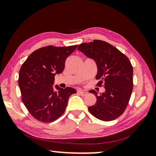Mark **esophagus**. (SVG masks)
<instances>
[{
  "label": "esophagus",
  "mask_w": 156,
  "mask_h": 156,
  "mask_svg": "<svg viewBox=\"0 0 156 156\" xmlns=\"http://www.w3.org/2000/svg\"><path fill=\"white\" fill-rule=\"evenodd\" d=\"M78 93L80 94V95H82V96H85V95H87V91H82V90H79V91H78Z\"/></svg>",
  "instance_id": "34e87169"
}]
</instances>
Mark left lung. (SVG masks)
<instances>
[{"instance_id": "obj_1", "label": "left lung", "mask_w": 156, "mask_h": 156, "mask_svg": "<svg viewBox=\"0 0 156 156\" xmlns=\"http://www.w3.org/2000/svg\"><path fill=\"white\" fill-rule=\"evenodd\" d=\"M78 50L93 59L97 66L98 86L104 84L105 91L90 90L97 102L89 106V112L104 121L114 120L123 114L133 90V67L128 57L108 42L95 40L79 45Z\"/></svg>"}]
</instances>
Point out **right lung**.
<instances>
[{
	"label": "right lung",
	"mask_w": 156,
	"mask_h": 156,
	"mask_svg": "<svg viewBox=\"0 0 156 156\" xmlns=\"http://www.w3.org/2000/svg\"><path fill=\"white\" fill-rule=\"evenodd\" d=\"M78 45L44 47L27 57L19 72L18 84L25 107L37 121L51 123L65 112L72 87H53L55 76L65 69L66 59Z\"/></svg>",
	"instance_id": "obj_1"
}]
</instances>
